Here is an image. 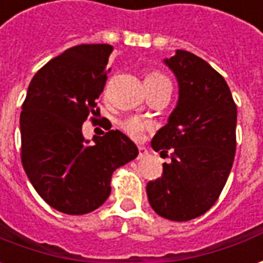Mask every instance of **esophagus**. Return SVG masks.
Segmentation results:
<instances>
[{"label":"esophagus","instance_id":"esophagus-1","mask_svg":"<svg viewBox=\"0 0 263 263\" xmlns=\"http://www.w3.org/2000/svg\"><path fill=\"white\" fill-rule=\"evenodd\" d=\"M147 155V149L144 146H139V157H144Z\"/></svg>","mask_w":263,"mask_h":263}]
</instances>
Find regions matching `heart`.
Masks as SVG:
<instances>
[{
  "instance_id": "obj_1",
  "label": "heart",
  "mask_w": 263,
  "mask_h": 263,
  "mask_svg": "<svg viewBox=\"0 0 263 263\" xmlns=\"http://www.w3.org/2000/svg\"><path fill=\"white\" fill-rule=\"evenodd\" d=\"M144 81H150V83H157V81H164V83H169L166 77H163L162 74H157V73H153V74H149ZM123 127L124 130L127 132L128 135L133 136L135 139H140L143 136V132L147 128V124L146 123H142L140 120H137V119H128L123 123Z\"/></svg>"
}]
</instances>
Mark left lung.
<instances>
[{"label":"left lung","mask_w":263,"mask_h":263,"mask_svg":"<svg viewBox=\"0 0 263 263\" xmlns=\"http://www.w3.org/2000/svg\"><path fill=\"white\" fill-rule=\"evenodd\" d=\"M163 63L176 77L179 99L152 139L160 156L170 150V162L146 190L157 215L184 222L209 211L225 186L236 150L238 110L225 79L204 60L176 50Z\"/></svg>","instance_id":"8db88e82"}]
</instances>
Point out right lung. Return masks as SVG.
I'll return each instance as SVG.
<instances>
[{"mask_svg":"<svg viewBox=\"0 0 263 263\" xmlns=\"http://www.w3.org/2000/svg\"><path fill=\"white\" fill-rule=\"evenodd\" d=\"M108 44H81L48 61L28 86L20 116L21 162L37 193L55 211L84 215L107 200L114 170L139 155L120 130L83 136L107 80Z\"/></svg>","mask_w":263,"mask_h":263,"instance_id":"1","label":"right lung"}]
</instances>
